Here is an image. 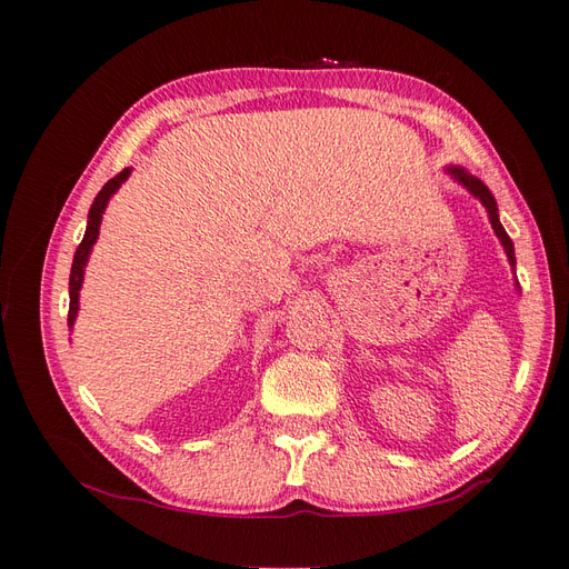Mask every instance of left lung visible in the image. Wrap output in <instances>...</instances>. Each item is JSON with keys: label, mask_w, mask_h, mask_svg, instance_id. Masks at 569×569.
I'll use <instances>...</instances> for the list:
<instances>
[{"label": "left lung", "mask_w": 569, "mask_h": 569, "mask_svg": "<svg viewBox=\"0 0 569 569\" xmlns=\"http://www.w3.org/2000/svg\"><path fill=\"white\" fill-rule=\"evenodd\" d=\"M449 174H455V180L459 182V184H463L466 189H469V192L483 203L486 207V211H488V218H490V226H492V230H495V236L500 238V242H502V247H505V252H507V259H509V264H517V259H515V244H512V240H509V236H507V230L502 228V223H500V216H498V203H495V197L490 194V189L480 182L478 178H473V174H469L466 172L463 168H449Z\"/></svg>", "instance_id": "1"}]
</instances>
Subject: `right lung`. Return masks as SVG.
I'll use <instances>...</instances> for the list:
<instances>
[{
    "mask_svg": "<svg viewBox=\"0 0 569 569\" xmlns=\"http://www.w3.org/2000/svg\"><path fill=\"white\" fill-rule=\"evenodd\" d=\"M129 168H124L120 174H114L112 180L106 182V187L100 189L98 197L91 203V211H89V223H86V232H83V240L77 247V254H74V264H71V273H69V327H74V319L79 312V290L83 283V269H86V261H89V254L93 250V244L98 240V230H100V221H103V211L108 207L110 197L118 192L122 187V182L129 178Z\"/></svg>",
    "mask_w": 569,
    "mask_h": 569,
    "instance_id": "add662e5",
    "label": "right lung"
}]
</instances>
